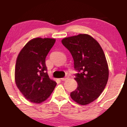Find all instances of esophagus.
Segmentation results:
<instances>
[{"label":"esophagus","instance_id":"1","mask_svg":"<svg viewBox=\"0 0 127 127\" xmlns=\"http://www.w3.org/2000/svg\"><path fill=\"white\" fill-rule=\"evenodd\" d=\"M68 79H69V76H66L65 77H64V78H61V80H63V81H65V80H67Z\"/></svg>","mask_w":127,"mask_h":127}]
</instances>
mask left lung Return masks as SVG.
<instances>
[{"instance_id": "8db88e82", "label": "left lung", "mask_w": 127, "mask_h": 127, "mask_svg": "<svg viewBox=\"0 0 127 127\" xmlns=\"http://www.w3.org/2000/svg\"><path fill=\"white\" fill-rule=\"evenodd\" d=\"M61 42L71 53L74 69L79 71L74 78L77 87L70 96L79 104L91 103L101 94L108 80V64L103 49L86 34L64 38Z\"/></svg>"}]
</instances>
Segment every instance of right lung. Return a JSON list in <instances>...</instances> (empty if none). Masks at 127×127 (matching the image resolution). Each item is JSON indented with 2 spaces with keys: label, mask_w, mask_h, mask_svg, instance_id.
<instances>
[{
  "label": "right lung",
  "mask_w": 127,
  "mask_h": 127,
  "mask_svg": "<svg viewBox=\"0 0 127 127\" xmlns=\"http://www.w3.org/2000/svg\"><path fill=\"white\" fill-rule=\"evenodd\" d=\"M52 38H34L29 40L16 59L15 80L26 99L41 103L49 98L56 83L47 72L46 56L55 43Z\"/></svg>",
  "instance_id": "right-lung-1"
}]
</instances>
